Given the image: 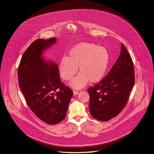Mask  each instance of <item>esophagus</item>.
<instances>
[{
	"label": "esophagus",
	"instance_id": "34e87169",
	"mask_svg": "<svg viewBox=\"0 0 154 154\" xmlns=\"http://www.w3.org/2000/svg\"><path fill=\"white\" fill-rule=\"evenodd\" d=\"M73 95H77L79 93V92L78 91H73Z\"/></svg>",
	"mask_w": 154,
	"mask_h": 154
}]
</instances>
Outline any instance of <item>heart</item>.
I'll return each instance as SVG.
<instances>
[{
  "instance_id": "heart-1",
  "label": "heart",
  "mask_w": 154,
  "mask_h": 154,
  "mask_svg": "<svg viewBox=\"0 0 154 154\" xmlns=\"http://www.w3.org/2000/svg\"><path fill=\"white\" fill-rule=\"evenodd\" d=\"M110 60L107 50L90 43H81L73 47L67 57H63L59 65L60 73L65 81H70L78 72L79 73L70 82L73 88L84 87L89 81L91 83L100 81L105 76Z\"/></svg>"
}]
</instances>
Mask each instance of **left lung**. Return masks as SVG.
Here are the masks:
<instances>
[{
  "instance_id": "obj_1",
  "label": "left lung",
  "mask_w": 154,
  "mask_h": 154,
  "mask_svg": "<svg viewBox=\"0 0 154 154\" xmlns=\"http://www.w3.org/2000/svg\"><path fill=\"white\" fill-rule=\"evenodd\" d=\"M134 80L131 56L122 44L120 55L107 76L88 88L91 116L104 122L116 117L126 106Z\"/></svg>"
}]
</instances>
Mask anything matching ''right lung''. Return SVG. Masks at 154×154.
Here are the masks:
<instances>
[{"instance_id":"add662e5","label":"right lung","mask_w":154,"mask_h":154,"mask_svg":"<svg viewBox=\"0 0 154 154\" xmlns=\"http://www.w3.org/2000/svg\"><path fill=\"white\" fill-rule=\"evenodd\" d=\"M56 40H35L24 52L18 69L19 86L28 107L48 125L57 124L65 118L73 95L61 82L57 65L43 57L44 50Z\"/></svg>"}]
</instances>
